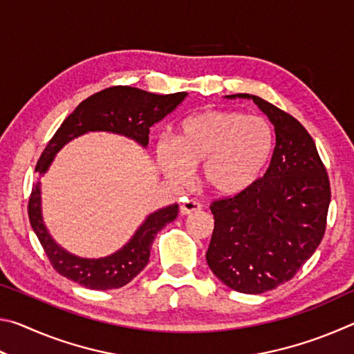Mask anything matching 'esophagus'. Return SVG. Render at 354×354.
Here are the masks:
<instances>
[{"instance_id":"34e87169","label":"esophagus","mask_w":354,"mask_h":354,"mask_svg":"<svg viewBox=\"0 0 354 354\" xmlns=\"http://www.w3.org/2000/svg\"><path fill=\"white\" fill-rule=\"evenodd\" d=\"M200 209H201L200 203L187 200V201H184L183 205H181V214H183V215H189V214H192V212H198Z\"/></svg>"}]
</instances>
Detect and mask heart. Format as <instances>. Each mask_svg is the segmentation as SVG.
I'll list each match as a JSON object with an SVG mask.
<instances>
[{
    "label": "heart",
    "instance_id": "1",
    "mask_svg": "<svg viewBox=\"0 0 354 354\" xmlns=\"http://www.w3.org/2000/svg\"><path fill=\"white\" fill-rule=\"evenodd\" d=\"M274 133L268 120L234 111H205L184 118L175 139H160L159 164L173 181H185L200 163L205 187L220 196L247 190L270 160Z\"/></svg>",
    "mask_w": 354,
    "mask_h": 354
}]
</instances>
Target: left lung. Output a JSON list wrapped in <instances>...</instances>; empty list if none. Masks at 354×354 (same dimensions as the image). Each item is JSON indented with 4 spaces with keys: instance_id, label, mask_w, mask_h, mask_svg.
Instances as JSON below:
<instances>
[{
    "instance_id": "left-lung-1",
    "label": "left lung",
    "mask_w": 354,
    "mask_h": 354,
    "mask_svg": "<svg viewBox=\"0 0 354 354\" xmlns=\"http://www.w3.org/2000/svg\"><path fill=\"white\" fill-rule=\"evenodd\" d=\"M226 98L253 100L277 134L266 175L211 205L207 266L230 289L256 295L292 279L314 254L326 230L331 187L313 137L297 118L254 95Z\"/></svg>"
}]
</instances>
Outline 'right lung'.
<instances>
[{
	"mask_svg": "<svg viewBox=\"0 0 354 354\" xmlns=\"http://www.w3.org/2000/svg\"><path fill=\"white\" fill-rule=\"evenodd\" d=\"M187 97L185 92L156 95L136 87L115 86L92 95L64 120L61 128L41 153L35 171L45 175L57 151L70 140L91 131H106L136 140L147 148L149 128L169 115ZM29 221L50 259L62 277L92 290L118 289L133 281L149 261V250L158 232L178 215V205L149 214L131 241L115 253L100 259H87L68 253L50 236L41 217L40 183L32 187L28 205Z\"/></svg>",
	"mask_w": 354,
	"mask_h": 354,
	"instance_id": "1",
	"label": "right lung"
}]
</instances>
